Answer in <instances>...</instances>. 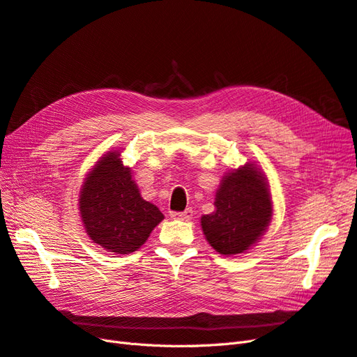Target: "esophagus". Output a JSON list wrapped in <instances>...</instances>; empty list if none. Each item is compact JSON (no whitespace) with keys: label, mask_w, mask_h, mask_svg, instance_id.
<instances>
[{"label":"esophagus","mask_w":357,"mask_h":357,"mask_svg":"<svg viewBox=\"0 0 357 357\" xmlns=\"http://www.w3.org/2000/svg\"><path fill=\"white\" fill-rule=\"evenodd\" d=\"M192 215H193V211H192L190 208H186L185 211H181V213H171V218H172V219L186 220V222L192 219Z\"/></svg>","instance_id":"34e87169"}]
</instances>
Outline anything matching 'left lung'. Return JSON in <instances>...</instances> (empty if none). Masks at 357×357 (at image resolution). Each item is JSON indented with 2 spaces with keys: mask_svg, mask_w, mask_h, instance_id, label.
Segmentation results:
<instances>
[{
  "mask_svg": "<svg viewBox=\"0 0 357 357\" xmlns=\"http://www.w3.org/2000/svg\"><path fill=\"white\" fill-rule=\"evenodd\" d=\"M271 189L261 167L245 162L225 172L215 190L214 211L201 218L205 240L223 256L250 250L273 220Z\"/></svg>",
  "mask_w": 357,
  "mask_h": 357,
  "instance_id": "obj_1",
  "label": "left lung"
}]
</instances>
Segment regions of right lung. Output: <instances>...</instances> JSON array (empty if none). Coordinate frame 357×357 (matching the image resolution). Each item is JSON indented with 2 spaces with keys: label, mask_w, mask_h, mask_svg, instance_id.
<instances>
[{
  "label": "right lung",
  "mask_w": 357,
  "mask_h": 357,
  "mask_svg": "<svg viewBox=\"0 0 357 357\" xmlns=\"http://www.w3.org/2000/svg\"><path fill=\"white\" fill-rule=\"evenodd\" d=\"M122 150L105 152L86 174L79 195V211L92 243L116 255L137 252L164 220L155 204L143 199L123 165Z\"/></svg>",
  "instance_id": "obj_1"
}]
</instances>
